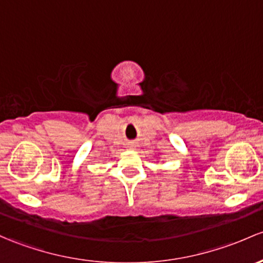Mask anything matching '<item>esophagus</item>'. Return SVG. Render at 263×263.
Here are the masks:
<instances>
[{"label": "esophagus", "instance_id": "obj_1", "mask_svg": "<svg viewBox=\"0 0 263 263\" xmlns=\"http://www.w3.org/2000/svg\"><path fill=\"white\" fill-rule=\"evenodd\" d=\"M128 147H129V148H132V150H134V148L136 147V145H135V142H129V143H128Z\"/></svg>", "mask_w": 263, "mask_h": 263}]
</instances>
